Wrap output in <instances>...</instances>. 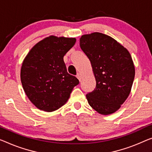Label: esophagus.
Here are the masks:
<instances>
[{
  "mask_svg": "<svg viewBox=\"0 0 152 152\" xmlns=\"http://www.w3.org/2000/svg\"><path fill=\"white\" fill-rule=\"evenodd\" d=\"M76 78L78 79L79 81H80L81 79H82V76H81L80 74H77V75H76Z\"/></svg>",
  "mask_w": 152,
  "mask_h": 152,
  "instance_id": "1",
  "label": "esophagus"
}]
</instances>
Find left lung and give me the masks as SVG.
Wrapping results in <instances>:
<instances>
[{"instance_id": "obj_1", "label": "left lung", "mask_w": 152, "mask_h": 152, "mask_svg": "<svg viewBox=\"0 0 152 152\" xmlns=\"http://www.w3.org/2000/svg\"><path fill=\"white\" fill-rule=\"evenodd\" d=\"M80 47L96 81L95 89L86 96L88 102L99 114H113L130 94L135 76L132 56L117 40L98 32L81 36Z\"/></svg>"}]
</instances>
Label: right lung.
<instances>
[{
	"label": "right lung",
	"mask_w": 152,
	"mask_h": 152,
	"mask_svg": "<svg viewBox=\"0 0 152 152\" xmlns=\"http://www.w3.org/2000/svg\"><path fill=\"white\" fill-rule=\"evenodd\" d=\"M74 37L50 35L37 42L23 60L20 79L22 87L38 109L53 112L68 100L79 83L67 73L63 56L75 44Z\"/></svg>",
	"instance_id": "1"
}]
</instances>
